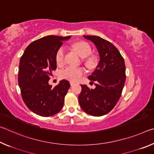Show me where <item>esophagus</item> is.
Returning <instances> with one entry per match:
<instances>
[{
    "instance_id": "obj_1",
    "label": "esophagus",
    "mask_w": 154,
    "mask_h": 154,
    "mask_svg": "<svg viewBox=\"0 0 154 154\" xmlns=\"http://www.w3.org/2000/svg\"><path fill=\"white\" fill-rule=\"evenodd\" d=\"M70 84H71V85L72 86V85H73L75 84V83L73 82H70Z\"/></svg>"
}]
</instances>
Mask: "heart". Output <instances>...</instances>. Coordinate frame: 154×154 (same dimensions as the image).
<instances>
[{"instance_id":"b5f03b06","label":"heart","mask_w":154,"mask_h":154,"mask_svg":"<svg viewBox=\"0 0 154 154\" xmlns=\"http://www.w3.org/2000/svg\"><path fill=\"white\" fill-rule=\"evenodd\" d=\"M73 48L76 51L81 58H85L89 56L92 53V48L85 41H79L73 44ZM65 49L64 47H61L56 55V61L58 66H62L65 62ZM97 64V59L94 56H92L85 60V64L87 67L92 69L96 66ZM85 71L82 68H76L73 66H67L62 69L60 72V77L62 79H67L71 82H76L80 77L84 74Z\"/></svg>"}]
</instances>
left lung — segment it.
Masks as SVG:
<instances>
[{
	"instance_id": "left-lung-1",
	"label": "left lung",
	"mask_w": 154,
	"mask_h": 154,
	"mask_svg": "<svg viewBox=\"0 0 154 154\" xmlns=\"http://www.w3.org/2000/svg\"><path fill=\"white\" fill-rule=\"evenodd\" d=\"M94 44L100 60L90 81L94 89L81 85L79 103L82 110L93 116H102L114 108L120 98L126 81V66L123 57L113 44L98 36H83Z\"/></svg>"
}]
</instances>
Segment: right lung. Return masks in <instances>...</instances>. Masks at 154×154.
Listing matches in <instances>:
<instances>
[{
  "label": "right lung",
  "mask_w": 154,
  "mask_h": 154,
  "mask_svg": "<svg viewBox=\"0 0 154 154\" xmlns=\"http://www.w3.org/2000/svg\"><path fill=\"white\" fill-rule=\"evenodd\" d=\"M71 37L44 36L31 43L20 58L18 83L22 99L30 111L41 116H54L63 107L69 82L62 79L52 88L49 80L56 69L57 51L62 41Z\"/></svg>",
  "instance_id": "add662e5"
}]
</instances>
